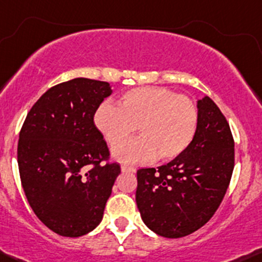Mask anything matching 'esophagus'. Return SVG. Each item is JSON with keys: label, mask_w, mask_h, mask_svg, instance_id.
I'll return each mask as SVG.
<instances>
[{"label": "esophagus", "mask_w": 262, "mask_h": 262, "mask_svg": "<svg viewBox=\"0 0 262 262\" xmlns=\"http://www.w3.org/2000/svg\"><path fill=\"white\" fill-rule=\"evenodd\" d=\"M121 170H122L123 172H136V169L135 168H131V166H127V165H122L121 166Z\"/></svg>", "instance_id": "34e87169"}]
</instances>
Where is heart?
<instances>
[{
    "instance_id": "heart-1",
    "label": "heart",
    "mask_w": 262,
    "mask_h": 262,
    "mask_svg": "<svg viewBox=\"0 0 262 262\" xmlns=\"http://www.w3.org/2000/svg\"><path fill=\"white\" fill-rule=\"evenodd\" d=\"M93 122L107 144L123 143L134 128L140 137L113 150V158L125 164L171 161L190 146L198 130L195 103L185 96L163 87H140L121 96L118 107L99 104Z\"/></svg>"
}]
</instances>
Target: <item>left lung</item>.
I'll list each match as a JSON object with an SVG mask.
<instances>
[{
    "instance_id": "left-lung-1",
    "label": "left lung",
    "mask_w": 262,
    "mask_h": 262,
    "mask_svg": "<svg viewBox=\"0 0 262 262\" xmlns=\"http://www.w3.org/2000/svg\"><path fill=\"white\" fill-rule=\"evenodd\" d=\"M199 122L190 146L158 169L137 170L136 204L151 231L166 238L188 236L213 217L232 177L230 125L209 97L196 101Z\"/></svg>"
}]
</instances>
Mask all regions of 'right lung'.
Masks as SVG:
<instances>
[{
  "mask_svg": "<svg viewBox=\"0 0 262 262\" xmlns=\"http://www.w3.org/2000/svg\"><path fill=\"white\" fill-rule=\"evenodd\" d=\"M110 83L75 78L51 87L26 116L18 136L21 183L36 217L55 233L79 237L101 223L121 168L93 116Z\"/></svg>",
  "mask_w": 262,
  "mask_h": 262,
  "instance_id": "obj_1",
  "label": "right lung"
}]
</instances>
